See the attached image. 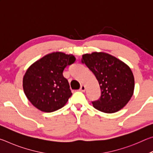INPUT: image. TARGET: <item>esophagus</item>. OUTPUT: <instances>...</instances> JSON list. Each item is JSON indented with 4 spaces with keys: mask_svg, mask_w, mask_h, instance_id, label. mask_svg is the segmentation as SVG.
<instances>
[{
    "mask_svg": "<svg viewBox=\"0 0 153 153\" xmlns=\"http://www.w3.org/2000/svg\"><path fill=\"white\" fill-rule=\"evenodd\" d=\"M85 90H86V86H84V85H82V86H80L79 91H81V92H85Z\"/></svg>",
    "mask_w": 153,
    "mask_h": 153,
    "instance_id": "1",
    "label": "esophagus"
}]
</instances>
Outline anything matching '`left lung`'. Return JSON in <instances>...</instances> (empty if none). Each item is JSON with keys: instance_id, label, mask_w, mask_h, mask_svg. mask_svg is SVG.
Returning a JSON list of instances; mask_svg holds the SVG:
<instances>
[{"instance_id": "1", "label": "left lung", "mask_w": 153, "mask_h": 153, "mask_svg": "<svg viewBox=\"0 0 153 153\" xmlns=\"http://www.w3.org/2000/svg\"><path fill=\"white\" fill-rule=\"evenodd\" d=\"M82 63L94 74L101 90L99 99L92 102L93 107L107 113H115L125 107L134 94V77L131 69L105 53L83 55Z\"/></svg>"}]
</instances>
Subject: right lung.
<instances>
[{
    "instance_id": "right-lung-1",
    "label": "right lung",
    "mask_w": 153,
    "mask_h": 153,
    "mask_svg": "<svg viewBox=\"0 0 153 153\" xmlns=\"http://www.w3.org/2000/svg\"><path fill=\"white\" fill-rule=\"evenodd\" d=\"M75 61L74 55L56 52L43 56L27 69L23 79V88L35 107L51 113L64 107L72 93L63 72Z\"/></svg>"
}]
</instances>
